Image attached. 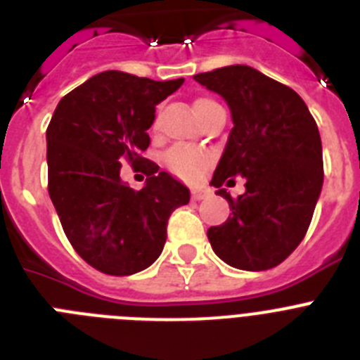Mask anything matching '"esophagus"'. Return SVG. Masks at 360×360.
Returning a JSON list of instances; mask_svg holds the SVG:
<instances>
[{"label": "esophagus", "instance_id": "esophagus-1", "mask_svg": "<svg viewBox=\"0 0 360 360\" xmlns=\"http://www.w3.org/2000/svg\"><path fill=\"white\" fill-rule=\"evenodd\" d=\"M191 196H193V200H203L205 196H209V189H205V187H193Z\"/></svg>", "mask_w": 360, "mask_h": 360}]
</instances>
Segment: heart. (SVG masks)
<instances>
[{"label":"heart","mask_w":360,"mask_h":360,"mask_svg":"<svg viewBox=\"0 0 360 360\" xmlns=\"http://www.w3.org/2000/svg\"><path fill=\"white\" fill-rule=\"evenodd\" d=\"M211 104H216L211 98H198L195 103V110L211 106ZM207 164L209 158L203 153L191 151V149L186 148H173L165 155L167 169L176 174L178 178H184V180H196Z\"/></svg>","instance_id":"heart-1"}]
</instances>
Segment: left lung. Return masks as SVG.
Returning a JSON list of instances; mask_svg holds the SVG:
<instances>
[{
	"mask_svg": "<svg viewBox=\"0 0 360 360\" xmlns=\"http://www.w3.org/2000/svg\"><path fill=\"white\" fill-rule=\"evenodd\" d=\"M231 110L232 129L211 186L232 214L211 227L216 256L240 270H266L295 250L308 231L323 189V146L307 104L292 88L247 65L195 75ZM245 178L232 200L224 183Z\"/></svg>",
	"mask_w": 360,
	"mask_h": 360,
	"instance_id": "8db88e82",
	"label": "left lung"
}]
</instances>
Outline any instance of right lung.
Returning <instances> with one entry per match:
<instances>
[{
	"instance_id": "right-lung-1",
	"label": "right lung",
	"mask_w": 360,
	"mask_h": 360,
	"mask_svg": "<svg viewBox=\"0 0 360 360\" xmlns=\"http://www.w3.org/2000/svg\"><path fill=\"white\" fill-rule=\"evenodd\" d=\"M184 79L153 81L108 70L59 101L46 129L49 195L75 252L110 276H131L157 262L171 212L189 203L182 182L141 157L155 106ZM122 161L148 174L133 191Z\"/></svg>"
}]
</instances>
